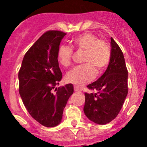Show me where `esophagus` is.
<instances>
[{
    "mask_svg": "<svg viewBox=\"0 0 147 147\" xmlns=\"http://www.w3.org/2000/svg\"><path fill=\"white\" fill-rule=\"evenodd\" d=\"M74 90H75V92H81V91H82V89H81L80 87H78V86H76V85L74 86Z\"/></svg>",
    "mask_w": 147,
    "mask_h": 147,
    "instance_id": "esophagus-1",
    "label": "esophagus"
}]
</instances>
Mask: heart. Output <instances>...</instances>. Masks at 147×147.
Masks as SVG:
<instances>
[{"instance_id": "obj_1", "label": "heart", "mask_w": 147, "mask_h": 147, "mask_svg": "<svg viewBox=\"0 0 147 147\" xmlns=\"http://www.w3.org/2000/svg\"><path fill=\"white\" fill-rule=\"evenodd\" d=\"M74 48L84 51L83 62L86 64L78 66L66 75L68 82L78 87L90 82L95 77L96 70L102 72L110 62L111 52L106 41L97 38L92 33H84L72 40ZM73 49L67 45H60L57 53V60L62 66L68 67L72 65Z\"/></svg>"}]
</instances>
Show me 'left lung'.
Returning <instances> with one entry per match:
<instances>
[{
  "label": "left lung",
  "instance_id": "1",
  "mask_svg": "<svg viewBox=\"0 0 147 147\" xmlns=\"http://www.w3.org/2000/svg\"><path fill=\"white\" fill-rule=\"evenodd\" d=\"M111 57L107 69L95 82L87 85L96 93H84V112L90 121L106 124L118 115L128 93V72L124 55L111 38Z\"/></svg>",
  "mask_w": 147,
  "mask_h": 147
}]
</instances>
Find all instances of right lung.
Segmentation results:
<instances>
[{"label":"right lung","mask_w":147,"mask_h":147,"mask_svg":"<svg viewBox=\"0 0 147 147\" xmlns=\"http://www.w3.org/2000/svg\"><path fill=\"white\" fill-rule=\"evenodd\" d=\"M65 32H45L28 50L18 72L19 93L28 112L46 127L61 122L67 102L73 94L72 84L53 90L62 79L57 57V50Z\"/></svg>","instance_id":"right-lung-1"}]
</instances>
